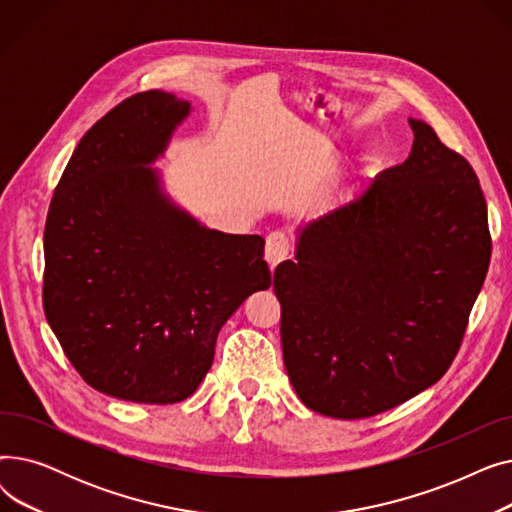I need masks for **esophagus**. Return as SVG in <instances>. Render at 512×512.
Masks as SVG:
<instances>
[{
  "instance_id": "obj_1",
  "label": "esophagus",
  "mask_w": 512,
  "mask_h": 512,
  "mask_svg": "<svg viewBox=\"0 0 512 512\" xmlns=\"http://www.w3.org/2000/svg\"><path fill=\"white\" fill-rule=\"evenodd\" d=\"M290 253V240L284 232H272L265 238V261L270 270H276V265L284 261Z\"/></svg>"
}]
</instances>
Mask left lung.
<instances>
[{"label": "left lung", "instance_id": "8db88e82", "mask_svg": "<svg viewBox=\"0 0 512 512\" xmlns=\"http://www.w3.org/2000/svg\"><path fill=\"white\" fill-rule=\"evenodd\" d=\"M400 166L297 228L274 272L288 380L303 405L365 419L434 386L488 274V207L469 161L423 120Z\"/></svg>", "mask_w": 512, "mask_h": 512}]
</instances>
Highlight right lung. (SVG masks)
Returning a JSON list of instances; mask_svg holds the SVG:
<instances>
[{
    "mask_svg": "<svg viewBox=\"0 0 512 512\" xmlns=\"http://www.w3.org/2000/svg\"><path fill=\"white\" fill-rule=\"evenodd\" d=\"M191 112L164 91L116 105L80 139L47 213V324L83 380L120 400L191 396L222 326L272 286L261 236L207 228L151 168Z\"/></svg>",
    "mask_w": 512,
    "mask_h": 512,
    "instance_id": "obj_1",
    "label": "right lung"
}]
</instances>
